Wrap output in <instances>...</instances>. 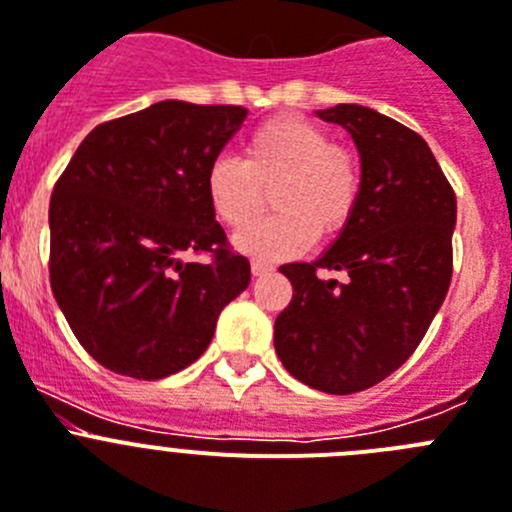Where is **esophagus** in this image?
Returning a JSON list of instances; mask_svg holds the SVG:
<instances>
[{"mask_svg": "<svg viewBox=\"0 0 512 512\" xmlns=\"http://www.w3.org/2000/svg\"><path fill=\"white\" fill-rule=\"evenodd\" d=\"M270 273H273V265H267V262H260V260L252 262V275H255V278H262V275H270Z\"/></svg>", "mask_w": 512, "mask_h": 512, "instance_id": "esophagus-1", "label": "esophagus"}]
</instances>
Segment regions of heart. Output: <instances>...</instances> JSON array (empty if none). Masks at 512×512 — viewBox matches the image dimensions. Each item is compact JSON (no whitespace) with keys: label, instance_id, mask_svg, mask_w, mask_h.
Segmentation results:
<instances>
[{"label":"heart","instance_id":"1","mask_svg":"<svg viewBox=\"0 0 512 512\" xmlns=\"http://www.w3.org/2000/svg\"><path fill=\"white\" fill-rule=\"evenodd\" d=\"M206 199L222 224L246 226L271 191L276 214L234 239L237 250L260 260L290 257L319 234L331 239L352 222L362 196V163L352 147L331 142L326 127L301 114L267 119L247 135L242 160H211Z\"/></svg>","mask_w":512,"mask_h":512}]
</instances>
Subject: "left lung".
<instances>
[{
	"label": "left lung",
	"instance_id": "8db88e82",
	"mask_svg": "<svg viewBox=\"0 0 512 512\" xmlns=\"http://www.w3.org/2000/svg\"><path fill=\"white\" fill-rule=\"evenodd\" d=\"M316 114L352 135L362 196L319 260L280 265L293 298L275 319V352L308 388L349 395L393 375L444 303L457 196L426 140L405 124L359 104ZM321 269L345 280L321 279Z\"/></svg>",
	"mask_w": 512,
	"mask_h": 512
}]
</instances>
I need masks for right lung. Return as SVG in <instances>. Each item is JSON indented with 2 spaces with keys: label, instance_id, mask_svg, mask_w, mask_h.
Here are the masks:
<instances>
[{
  "label": "right lung",
  "instance_id": "add662e5",
  "mask_svg": "<svg viewBox=\"0 0 512 512\" xmlns=\"http://www.w3.org/2000/svg\"><path fill=\"white\" fill-rule=\"evenodd\" d=\"M247 109L158 101L86 135L50 196V288L91 357L160 380L201 357L250 285L206 199V168ZM212 255L186 263L183 254Z\"/></svg>",
  "mask_w": 512,
  "mask_h": 512
}]
</instances>
